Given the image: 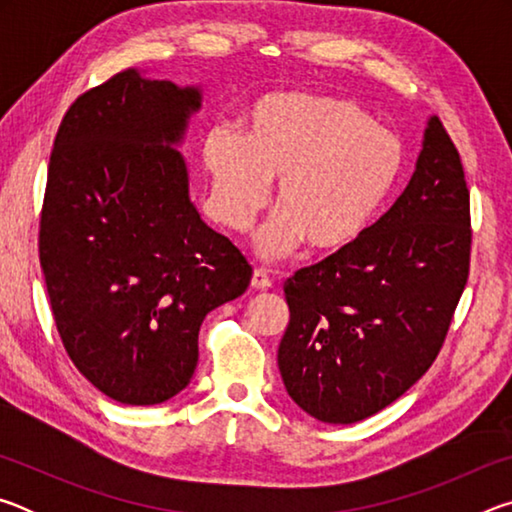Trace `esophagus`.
Instances as JSON below:
<instances>
[{
    "instance_id": "34e87169",
    "label": "esophagus",
    "mask_w": 512,
    "mask_h": 512,
    "mask_svg": "<svg viewBox=\"0 0 512 512\" xmlns=\"http://www.w3.org/2000/svg\"><path fill=\"white\" fill-rule=\"evenodd\" d=\"M250 287L257 289V291H266V289L273 287V282H271V277L266 275V271H262V268H255L253 277H250Z\"/></svg>"
}]
</instances>
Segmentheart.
<instances>
[{
	"label": "heart",
	"instance_id": "b5f03b06",
	"mask_svg": "<svg viewBox=\"0 0 512 512\" xmlns=\"http://www.w3.org/2000/svg\"><path fill=\"white\" fill-rule=\"evenodd\" d=\"M404 164L402 137L334 94H266L244 115V135L216 126L203 140L210 207L228 230H246L280 178V210L255 241L268 259L302 244L316 255L348 253L384 212Z\"/></svg>",
	"mask_w": 512,
	"mask_h": 512
}]
</instances>
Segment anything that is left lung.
<instances>
[{
  "label": "left lung",
  "instance_id": "left-lung-1",
  "mask_svg": "<svg viewBox=\"0 0 512 512\" xmlns=\"http://www.w3.org/2000/svg\"><path fill=\"white\" fill-rule=\"evenodd\" d=\"M470 192L454 142L429 117L402 196L348 253L284 282L277 348L287 393L311 418L352 424L429 370L470 273Z\"/></svg>",
  "mask_w": 512,
  "mask_h": 512
}]
</instances>
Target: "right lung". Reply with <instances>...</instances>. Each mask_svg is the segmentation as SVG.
I'll list each match as a JSON object with an SVG mask.
<instances>
[{"label": "right lung", "instance_id": "right-lung-1", "mask_svg": "<svg viewBox=\"0 0 512 512\" xmlns=\"http://www.w3.org/2000/svg\"><path fill=\"white\" fill-rule=\"evenodd\" d=\"M198 85L124 69L76 99L51 151L40 264L60 339L110 400L151 406L187 388L198 329L253 268L207 225L178 151Z\"/></svg>", "mask_w": 512, "mask_h": 512}]
</instances>
